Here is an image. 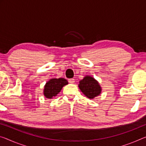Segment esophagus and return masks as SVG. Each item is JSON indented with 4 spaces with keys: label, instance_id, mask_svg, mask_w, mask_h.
Instances as JSON below:
<instances>
[{
    "label": "esophagus",
    "instance_id": "1",
    "mask_svg": "<svg viewBox=\"0 0 146 146\" xmlns=\"http://www.w3.org/2000/svg\"><path fill=\"white\" fill-rule=\"evenodd\" d=\"M68 81L69 83H74L75 82V79L74 78H70V79L68 80Z\"/></svg>",
    "mask_w": 146,
    "mask_h": 146
}]
</instances>
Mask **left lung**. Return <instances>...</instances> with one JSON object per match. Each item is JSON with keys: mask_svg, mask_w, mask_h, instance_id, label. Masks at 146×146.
I'll list each match as a JSON object with an SVG mask.
<instances>
[{"mask_svg": "<svg viewBox=\"0 0 146 146\" xmlns=\"http://www.w3.org/2000/svg\"><path fill=\"white\" fill-rule=\"evenodd\" d=\"M78 88L81 92L89 99H94L101 93V87L99 82L91 76L86 75L80 80Z\"/></svg>", "mask_w": 146, "mask_h": 146, "instance_id": "8db88e82", "label": "left lung"}]
</instances>
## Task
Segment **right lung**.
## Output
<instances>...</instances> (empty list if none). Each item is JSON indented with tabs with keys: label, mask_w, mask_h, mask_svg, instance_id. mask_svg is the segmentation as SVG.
<instances>
[{
	"label": "right lung",
	"mask_w": 146,
	"mask_h": 146,
	"mask_svg": "<svg viewBox=\"0 0 146 146\" xmlns=\"http://www.w3.org/2000/svg\"><path fill=\"white\" fill-rule=\"evenodd\" d=\"M68 84V80L64 78H50L44 86V96L48 99H52L56 96L62 88Z\"/></svg>",
	"instance_id": "1"
}]
</instances>
